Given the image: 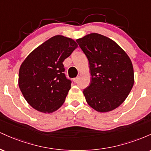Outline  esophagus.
<instances>
[{
	"mask_svg": "<svg viewBox=\"0 0 151 151\" xmlns=\"http://www.w3.org/2000/svg\"><path fill=\"white\" fill-rule=\"evenodd\" d=\"M73 81H74V83H77V82H78V81H79V78H78V77L74 78V79H73Z\"/></svg>",
	"mask_w": 151,
	"mask_h": 151,
	"instance_id": "34e87169",
	"label": "esophagus"
}]
</instances>
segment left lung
<instances>
[{"mask_svg": "<svg viewBox=\"0 0 151 151\" xmlns=\"http://www.w3.org/2000/svg\"><path fill=\"white\" fill-rule=\"evenodd\" d=\"M77 42L89 62L91 81L83 91L86 102L101 113L116 109L125 101L134 84L129 55L113 40L95 32Z\"/></svg>", "mask_w": 151, "mask_h": 151, "instance_id": "left-lung-1", "label": "left lung"}]
</instances>
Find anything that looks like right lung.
Masks as SVG:
<instances>
[{"instance_id": "1", "label": "right lung", "mask_w": 151, "mask_h": 151, "mask_svg": "<svg viewBox=\"0 0 151 151\" xmlns=\"http://www.w3.org/2000/svg\"><path fill=\"white\" fill-rule=\"evenodd\" d=\"M78 47L73 39L55 35L36 47L22 62L18 85L32 108L45 114L62 106L71 89L62 62Z\"/></svg>"}]
</instances>
